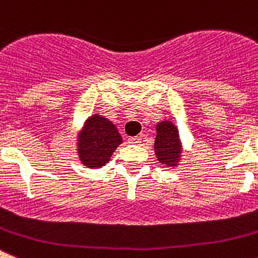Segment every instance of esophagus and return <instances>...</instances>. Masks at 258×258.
I'll return each instance as SVG.
<instances>
[{
	"instance_id": "1",
	"label": "esophagus",
	"mask_w": 258,
	"mask_h": 258,
	"mask_svg": "<svg viewBox=\"0 0 258 258\" xmlns=\"http://www.w3.org/2000/svg\"><path fill=\"white\" fill-rule=\"evenodd\" d=\"M141 137H131L129 140H127V142L132 143V145H138V143H141Z\"/></svg>"
}]
</instances>
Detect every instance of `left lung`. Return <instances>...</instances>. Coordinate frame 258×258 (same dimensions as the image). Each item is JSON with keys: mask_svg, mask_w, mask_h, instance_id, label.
<instances>
[{"mask_svg": "<svg viewBox=\"0 0 258 258\" xmlns=\"http://www.w3.org/2000/svg\"><path fill=\"white\" fill-rule=\"evenodd\" d=\"M155 155L157 160L166 166H177L181 160L182 145L178 129L169 120H164L156 125Z\"/></svg>", "mask_w": 258, "mask_h": 258, "instance_id": "left-lung-1", "label": "left lung"}]
</instances>
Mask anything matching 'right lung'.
<instances>
[{
  "label": "right lung",
  "mask_w": 258,
  "mask_h": 258,
  "mask_svg": "<svg viewBox=\"0 0 258 258\" xmlns=\"http://www.w3.org/2000/svg\"><path fill=\"white\" fill-rule=\"evenodd\" d=\"M77 152L86 168H102L122 142L117 127L108 118L93 115L84 124L77 138Z\"/></svg>",
  "instance_id": "obj_1"
}]
</instances>
